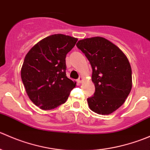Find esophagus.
I'll list each match as a JSON object with an SVG mask.
<instances>
[{
    "instance_id": "34e87169",
    "label": "esophagus",
    "mask_w": 150,
    "mask_h": 150,
    "mask_svg": "<svg viewBox=\"0 0 150 150\" xmlns=\"http://www.w3.org/2000/svg\"><path fill=\"white\" fill-rule=\"evenodd\" d=\"M83 78L82 77H80V78H78V80H77V81H78V83H81L83 81Z\"/></svg>"
}]
</instances>
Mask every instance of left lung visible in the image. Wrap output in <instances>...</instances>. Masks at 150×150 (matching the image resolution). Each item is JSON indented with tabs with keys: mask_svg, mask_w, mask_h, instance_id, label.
I'll return each instance as SVG.
<instances>
[{
	"mask_svg": "<svg viewBox=\"0 0 150 150\" xmlns=\"http://www.w3.org/2000/svg\"><path fill=\"white\" fill-rule=\"evenodd\" d=\"M76 46L92 67L95 92L87 99L89 107L97 114H111L123 104L132 88L128 58L118 47L102 37L83 39Z\"/></svg>",
	"mask_w": 150,
	"mask_h": 150,
	"instance_id": "8db88e82",
	"label": "left lung"
}]
</instances>
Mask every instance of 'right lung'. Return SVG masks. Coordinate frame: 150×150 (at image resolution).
I'll use <instances>...</instances> for the list:
<instances>
[{
	"mask_svg": "<svg viewBox=\"0 0 150 150\" xmlns=\"http://www.w3.org/2000/svg\"><path fill=\"white\" fill-rule=\"evenodd\" d=\"M78 39L63 34L48 36L25 56L21 78L30 100L41 110L65 103L76 83L66 76V55Z\"/></svg>",
	"mask_w": 150,
	"mask_h": 150,
	"instance_id": "right-lung-1",
	"label": "right lung"
}]
</instances>
